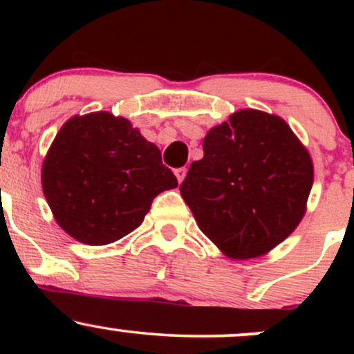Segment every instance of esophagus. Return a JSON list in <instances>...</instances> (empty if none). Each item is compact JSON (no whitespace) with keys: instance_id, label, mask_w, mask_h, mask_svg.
<instances>
[{"instance_id":"obj_1","label":"esophagus","mask_w":354,"mask_h":354,"mask_svg":"<svg viewBox=\"0 0 354 354\" xmlns=\"http://www.w3.org/2000/svg\"><path fill=\"white\" fill-rule=\"evenodd\" d=\"M186 173H188V169H186V168H178V169H174V174H176L178 183H181L183 180H185Z\"/></svg>"}]
</instances>
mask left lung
I'll list each match as a JSON object with an SVG mask.
<instances>
[{
    "label": "left lung",
    "instance_id": "1",
    "mask_svg": "<svg viewBox=\"0 0 354 354\" xmlns=\"http://www.w3.org/2000/svg\"><path fill=\"white\" fill-rule=\"evenodd\" d=\"M203 151L180 191L223 253L258 258L293 233L306 211L313 161L286 121L241 109L209 129Z\"/></svg>",
    "mask_w": 354,
    "mask_h": 354
}]
</instances>
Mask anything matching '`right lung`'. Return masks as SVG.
Segmentation results:
<instances>
[{"label": "right lung", "instance_id": "add662e5", "mask_svg": "<svg viewBox=\"0 0 354 354\" xmlns=\"http://www.w3.org/2000/svg\"><path fill=\"white\" fill-rule=\"evenodd\" d=\"M43 193L56 223L84 245L118 241L178 180L128 120L98 111L61 126L44 158Z\"/></svg>", "mask_w": 354, "mask_h": 354}]
</instances>
